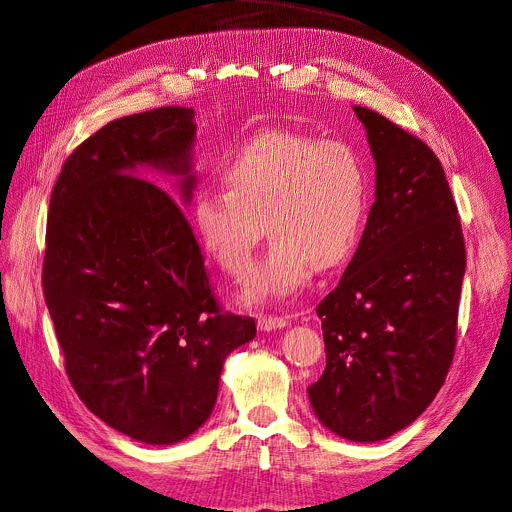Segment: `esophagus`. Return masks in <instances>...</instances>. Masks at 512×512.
Returning <instances> with one entry per match:
<instances>
[{"label":"esophagus","instance_id":"1","mask_svg":"<svg viewBox=\"0 0 512 512\" xmlns=\"http://www.w3.org/2000/svg\"><path fill=\"white\" fill-rule=\"evenodd\" d=\"M287 324H289L287 318H277V316H260L258 322H256L258 330H262V332H272L277 328H285Z\"/></svg>","mask_w":512,"mask_h":512}]
</instances>
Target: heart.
Segmentation results:
<instances>
[{
    "mask_svg": "<svg viewBox=\"0 0 512 512\" xmlns=\"http://www.w3.org/2000/svg\"><path fill=\"white\" fill-rule=\"evenodd\" d=\"M221 184L194 196L192 227L231 277L246 272L264 227L272 242L250 272L252 301L295 295L311 268L344 266L363 240L371 176L363 155L342 141L262 129L227 155Z\"/></svg>",
    "mask_w": 512,
    "mask_h": 512,
    "instance_id": "obj_1",
    "label": "heart"
}]
</instances>
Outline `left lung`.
Instances as JSON below:
<instances>
[{"label": "left lung", "instance_id": "8db88e82", "mask_svg": "<svg viewBox=\"0 0 512 512\" xmlns=\"http://www.w3.org/2000/svg\"><path fill=\"white\" fill-rule=\"evenodd\" d=\"M375 160V203L338 287L318 305L326 369L307 387L334 435L373 443L435 400L455 352L465 244L432 149L355 106Z\"/></svg>", "mask_w": 512, "mask_h": 512}]
</instances>
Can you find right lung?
Listing matches in <instances>:
<instances>
[{"mask_svg":"<svg viewBox=\"0 0 512 512\" xmlns=\"http://www.w3.org/2000/svg\"><path fill=\"white\" fill-rule=\"evenodd\" d=\"M194 110L123 116L86 139L51 192L45 301L77 396L147 445L180 443L211 416L223 363L256 336L221 311L174 196L143 170L196 186Z\"/></svg>","mask_w":512,"mask_h":512,"instance_id":"add662e5","label":"right lung"}]
</instances>
